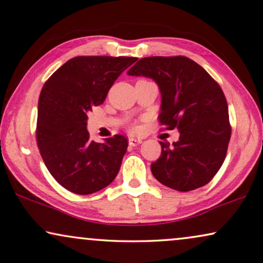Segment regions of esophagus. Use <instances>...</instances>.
Listing matches in <instances>:
<instances>
[{
  "label": "esophagus",
  "mask_w": 263,
  "mask_h": 263,
  "mask_svg": "<svg viewBox=\"0 0 263 263\" xmlns=\"http://www.w3.org/2000/svg\"><path fill=\"white\" fill-rule=\"evenodd\" d=\"M141 142H142L141 139H137V138H128V145L132 146V147L140 145Z\"/></svg>",
  "instance_id": "obj_1"
}]
</instances>
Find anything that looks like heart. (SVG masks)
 I'll list each match as a JSON object with an SVG mask.
<instances>
[{"label":"heart","mask_w":263,"mask_h":263,"mask_svg":"<svg viewBox=\"0 0 263 263\" xmlns=\"http://www.w3.org/2000/svg\"><path fill=\"white\" fill-rule=\"evenodd\" d=\"M140 130V126L138 124H133L132 125V132H138Z\"/></svg>","instance_id":"heart-1"}]
</instances>
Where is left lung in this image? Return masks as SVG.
<instances>
[{"mask_svg":"<svg viewBox=\"0 0 263 263\" xmlns=\"http://www.w3.org/2000/svg\"><path fill=\"white\" fill-rule=\"evenodd\" d=\"M127 74L155 80L162 95L159 122L180 132L173 145L160 141L161 156L151 165L154 177L180 192L208 184L226 160L231 138L221 86L186 56L145 57Z\"/></svg>","mask_w":263,"mask_h":263,"instance_id":"obj_1","label":"left lung"}]
</instances>
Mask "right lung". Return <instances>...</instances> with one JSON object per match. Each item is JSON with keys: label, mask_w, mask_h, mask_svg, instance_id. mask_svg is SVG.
<instances>
[{"label": "right lung", "mask_w": 263, "mask_h": 263, "mask_svg": "<svg viewBox=\"0 0 263 263\" xmlns=\"http://www.w3.org/2000/svg\"><path fill=\"white\" fill-rule=\"evenodd\" d=\"M137 57L77 56L41 89L36 144L47 169L70 192L90 194L115 179L128 140L115 135L99 144L86 128L87 112L102 104L115 80Z\"/></svg>", "instance_id": "right-lung-1"}]
</instances>
